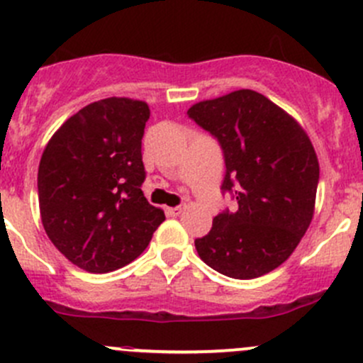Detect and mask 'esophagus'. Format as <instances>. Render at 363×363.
<instances>
[{
    "label": "esophagus",
    "mask_w": 363,
    "mask_h": 363,
    "mask_svg": "<svg viewBox=\"0 0 363 363\" xmlns=\"http://www.w3.org/2000/svg\"><path fill=\"white\" fill-rule=\"evenodd\" d=\"M182 211H184V205H177V207H168L167 214L168 216H179Z\"/></svg>",
    "instance_id": "obj_1"
}]
</instances>
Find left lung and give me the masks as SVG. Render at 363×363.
Segmentation results:
<instances>
[{
	"label": "left lung",
	"instance_id": "1",
	"mask_svg": "<svg viewBox=\"0 0 363 363\" xmlns=\"http://www.w3.org/2000/svg\"><path fill=\"white\" fill-rule=\"evenodd\" d=\"M188 117L219 142L225 158L223 195L237 211L219 212L195 239L211 269L255 279L290 258L309 228L320 164L306 131L283 108L251 89L200 101Z\"/></svg>",
	"mask_w": 363,
	"mask_h": 363
}]
</instances>
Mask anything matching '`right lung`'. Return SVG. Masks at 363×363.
<instances>
[{"instance_id": "1", "label": "right lung", "mask_w": 363, "mask_h": 363, "mask_svg": "<svg viewBox=\"0 0 363 363\" xmlns=\"http://www.w3.org/2000/svg\"><path fill=\"white\" fill-rule=\"evenodd\" d=\"M144 101L105 98L54 133L38 167L43 228L80 269L107 274L133 262L164 221L142 191Z\"/></svg>"}]
</instances>
